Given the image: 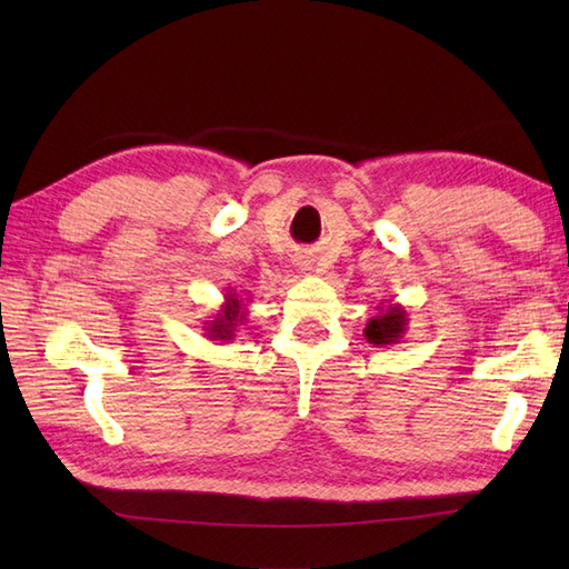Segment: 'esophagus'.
I'll list each match as a JSON object with an SVG mask.
<instances>
[{
    "label": "esophagus",
    "mask_w": 569,
    "mask_h": 569,
    "mask_svg": "<svg viewBox=\"0 0 569 569\" xmlns=\"http://www.w3.org/2000/svg\"><path fill=\"white\" fill-rule=\"evenodd\" d=\"M300 266V269H310V266L308 263H298Z\"/></svg>",
    "instance_id": "34e87169"
}]
</instances>
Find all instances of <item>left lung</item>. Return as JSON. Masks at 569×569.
I'll list each match as a JSON object with an SVG mask.
<instances>
[{
  "label": "left lung",
  "instance_id": "8db88e82",
  "mask_svg": "<svg viewBox=\"0 0 569 569\" xmlns=\"http://www.w3.org/2000/svg\"><path fill=\"white\" fill-rule=\"evenodd\" d=\"M408 328V312L403 306L398 303H379L377 316L369 318L365 337L367 342L373 347H386V345H398L403 340Z\"/></svg>",
  "mask_w": 569,
  "mask_h": 569
}]
</instances>
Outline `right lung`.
<instances>
[{"label":"right lung","instance_id":"obj_1","mask_svg":"<svg viewBox=\"0 0 569 569\" xmlns=\"http://www.w3.org/2000/svg\"><path fill=\"white\" fill-rule=\"evenodd\" d=\"M247 303L249 298H239L237 291H227L224 293V306H220L217 310V316L212 320L204 322V335L210 337L212 342H227V340H234L237 328L239 325H244L247 320Z\"/></svg>","mask_w":569,"mask_h":569}]
</instances>
